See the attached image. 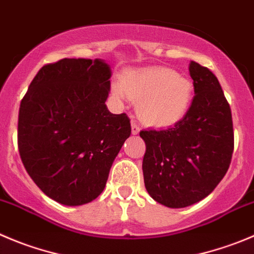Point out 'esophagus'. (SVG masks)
<instances>
[{"label": "esophagus", "instance_id": "34e87169", "mask_svg": "<svg viewBox=\"0 0 254 254\" xmlns=\"http://www.w3.org/2000/svg\"><path fill=\"white\" fill-rule=\"evenodd\" d=\"M131 132H132V134H133V136H137V134L139 133V127H138V126H137V123L132 122Z\"/></svg>", "mask_w": 254, "mask_h": 254}]
</instances>
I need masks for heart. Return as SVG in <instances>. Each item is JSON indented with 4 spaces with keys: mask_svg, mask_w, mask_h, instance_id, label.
Returning a JSON list of instances; mask_svg holds the SVG:
<instances>
[{
    "mask_svg": "<svg viewBox=\"0 0 254 254\" xmlns=\"http://www.w3.org/2000/svg\"><path fill=\"white\" fill-rule=\"evenodd\" d=\"M113 93L137 103V115L152 127H171L187 116L193 101V83L190 78L167 67L129 69Z\"/></svg>",
    "mask_w": 254,
    "mask_h": 254,
    "instance_id": "obj_1",
    "label": "heart"
}]
</instances>
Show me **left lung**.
Returning <instances> with one entry per match:
<instances>
[{
	"mask_svg": "<svg viewBox=\"0 0 254 254\" xmlns=\"http://www.w3.org/2000/svg\"><path fill=\"white\" fill-rule=\"evenodd\" d=\"M194 97L187 116L167 129L141 131L146 142L144 186L154 201L183 208L202 201L228 171L233 153L232 113L217 77L190 61Z\"/></svg>",
	"mask_w": 254,
	"mask_h": 254,
	"instance_id": "1",
	"label": "left lung"
}]
</instances>
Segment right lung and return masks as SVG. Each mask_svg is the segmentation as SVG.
<instances>
[{
  "instance_id": "1",
  "label": "right lung",
  "mask_w": 254,
  "mask_h": 254,
  "mask_svg": "<svg viewBox=\"0 0 254 254\" xmlns=\"http://www.w3.org/2000/svg\"><path fill=\"white\" fill-rule=\"evenodd\" d=\"M112 71L105 60L64 59L38 71L21 101L18 149L41 190L64 206L93 201L131 134L125 113L106 101Z\"/></svg>"
}]
</instances>
